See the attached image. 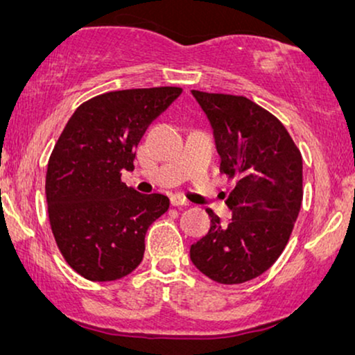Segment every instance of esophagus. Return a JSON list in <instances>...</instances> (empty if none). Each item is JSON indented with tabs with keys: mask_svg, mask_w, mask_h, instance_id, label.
I'll use <instances>...</instances> for the list:
<instances>
[{
	"mask_svg": "<svg viewBox=\"0 0 355 355\" xmlns=\"http://www.w3.org/2000/svg\"><path fill=\"white\" fill-rule=\"evenodd\" d=\"M169 200H171V205L173 207H187L189 205V202L186 200V198L184 197H181V196H171V198H169Z\"/></svg>",
	"mask_w": 355,
	"mask_h": 355,
	"instance_id": "obj_1",
	"label": "esophagus"
}]
</instances>
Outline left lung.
<instances>
[{
    "label": "left lung",
    "mask_w": 355,
    "mask_h": 355,
    "mask_svg": "<svg viewBox=\"0 0 355 355\" xmlns=\"http://www.w3.org/2000/svg\"><path fill=\"white\" fill-rule=\"evenodd\" d=\"M215 135L220 171L234 179L227 225L211 226L191 245L198 271L221 284L265 273L288 244L302 203V157L279 119L245 96L192 90Z\"/></svg>",
    "instance_id": "1"
}]
</instances>
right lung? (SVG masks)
I'll list each match as a JSON object with an SVG mask.
<instances>
[{"instance_id":"right-lung-1","label":"right lung","mask_w":355,"mask_h":355,"mask_svg":"<svg viewBox=\"0 0 355 355\" xmlns=\"http://www.w3.org/2000/svg\"><path fill=\"white\" fill-rule=\"evenodd\" d=\"M181 92L155 87L94 96L58 139L46 169L48 216L58 249L85 279H119L142 261L148 226L169 198L139 193L121 171H132L145 130Z\"/></svg>"}]
</instances>
